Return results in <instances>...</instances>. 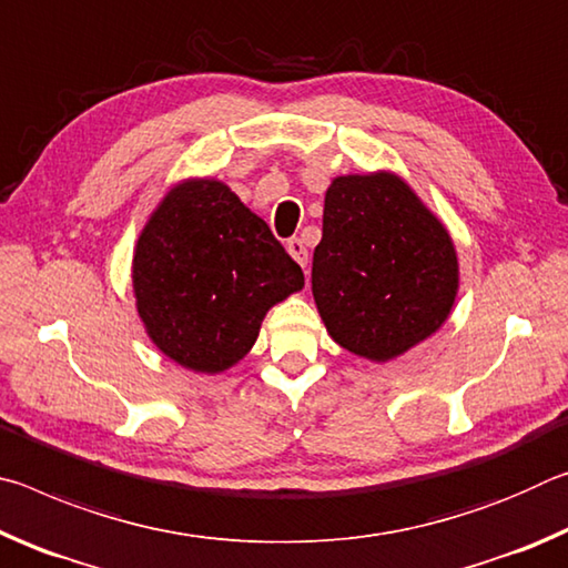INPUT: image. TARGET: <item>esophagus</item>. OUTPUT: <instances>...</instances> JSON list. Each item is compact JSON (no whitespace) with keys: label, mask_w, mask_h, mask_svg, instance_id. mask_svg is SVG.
Listing matches in <instances>:
<instances>
[{"label":"esophagus","mask_w":568,"mask_h":568,"mask_svg":"<svg viewBox=\"0 0 568 568\" xmlns=\"http://www.w3.org/2000/svg\"><path fill=\"white\" fill-rule=\"evenodd\" d=\"M287 253H291V257L293 261L301 265V267H305L307 265V250H305V245H303V240H297V237H291L287 240Z\"/></svg>","instance_id":"34e87169"}]
</instances>
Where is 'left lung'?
<instances>
[{
    "instance_id": "8db88e82",
    "label": "left lung",
    "mask_w": 568,
    "mask_h": 568,
    "mask_svg": "<svg viewBox=\"0 0 568 568\" xmlns=\"http://www.w3.org/2000/svg\"><path fill=\"white\" fill-rule=\"evenodd\" d=\"M456 293L454 240L406 182L386 170L331 182L313 297L341 348L398 358L446 323Z\"/></svg>"
}]
</instances>
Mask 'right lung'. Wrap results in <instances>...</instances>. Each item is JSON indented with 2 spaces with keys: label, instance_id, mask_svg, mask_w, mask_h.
<instances>
[{
  "label": "right lung",
  "instance_id": "right-lung-1",
  "mask_svg": "<svg viewBox=\"0 0 568 568\" xmlns=\"http://www.w3.org/2000/svg\"><path fill=\"white\" fill-rule=\"evenodd\" d=\"M303 285L265 220L220 180L178 182L134 245L132 291L150 341L195 373L233 368L265 313Z\"/></svg>",
  "mask_w": 568,
  "mask_h": 568
}]
</instances>
